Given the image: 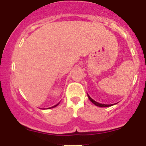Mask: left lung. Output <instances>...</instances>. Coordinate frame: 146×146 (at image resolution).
<instances>
[{"label": "left lung", "mask_w": 146, "mask_h": 146, "mask_svg": "<svg viewBox=\"0 0 146 146\" xmlns=\"http://www.w3.org/2000/svg\"><path fill=\"white\" fill-rule=\"evenodd\" d=\"M88 99H90V101H91L93 104H95L96 106L100 107V108H106V107L112 106V104H100V103H99V102H96V101H94V99H92L91 97H90V96H89L88 94Z\"/></svg>", "instance_id": "8db88e82"}]
</instances>
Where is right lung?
Returning <instances> with one entry per match:
<instances>
[{"mask_svg": "<svg viewBox=\"0 0 146 146\" xmlns=\"http://www.w3.org/2000/svg\"><path fill=\"white\" fill-rule=\"evenodd\" d=\"M58 104H59V103H58V104H55V105H54V106H53V107H52V108H49V109H50V108H55V107H56V106H58Z\"/></svg>", "mask_w": 146, "mask_h": 146, "instance_id": "obj_1", "label": "right lung"}]
</instances>
